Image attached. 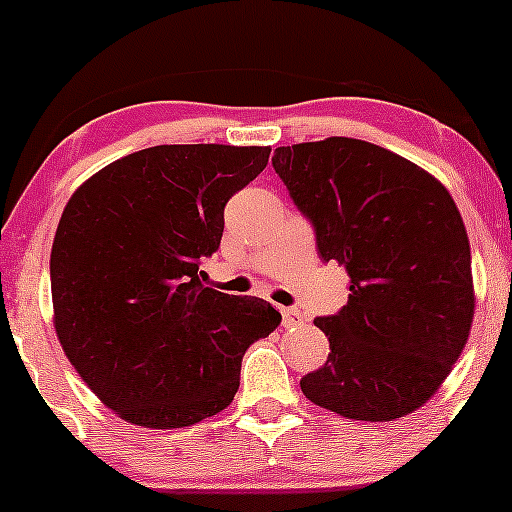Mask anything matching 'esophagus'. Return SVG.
Here are the masks:
<instances>
[{
	"mask_svg": "<svg viewBox=\"0 0 512 512\" xmlns=\"http://www.w3.org/2000/svg\"><path fill=\"white\" fill-rule=\"evenodd\" d=\"M302 322H305V317H302L298 307H283V327L293 329V327H300Z\"/></svg>",
	"mask_w": 512,
	"mask_h": 512,
	"instance_id": "esophagus-1",
	"label": "esophagus"
}]
</instances>
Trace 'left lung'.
Wrapping results in <instances>:
<instances>
[{
	"mask_svg": "<svg viewBox=\"0 0 512 512\" xmlns=\"http://www.w3.org/2000/svg\"><path fill=\"white\" fill-rule=\"evenodd\" d=\"M273 168L310 219L322 261L349 273V302L315 320L332 351L302 393L346 420L417 410L474 322L469 236L452 195L408 158L346 136L280 146Z\"/></svg>",
	"mask_w": 512,
	"mask_h": 512,
	"instance_id": "1",
	"label": "left lung"
}]
</instances>
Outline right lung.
Returning a JSON list of instances; mask_svg holds the SVG:
<instances>
[{
  "label": "right lung",
  "instance_id": "1",
  "mask_svg": "<svg viewBox=\"0 0 512 512\" xmlns=\"http://www.w3.org/2000/svg\"><path fill=\"white\" fill-rule=\"evenodd\" d=\"M268 146H153L109 163L65 205L51 251L53 322L65 356L119 417L190 427L227 408L241 359L280 324L261 298L207 288L224 207Z\"/></svg>",
  "mask_w": 512,
  "mask_h": 512
}]
</instances>
